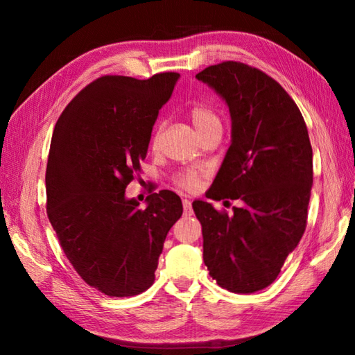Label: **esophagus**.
<instances>
[{"label": "esophagus", "mask_w": 355, "mask_h": 355, "mask_svg": "<svg viewBox=\"0 0 355 355\" xmlns=\"http://www.w3.org/2000/svg\"><path fill=\"white\" fill-rule=\"evenodd\" d=\"M183 211H184V216H191V214H192V205H191V200H188V199H183Z\"/></svg>", "instance_id": "1"}]
</instances>
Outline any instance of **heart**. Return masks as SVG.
I'll return each instance as SVG.
<instances>
[{
	"label": "heart",
	"instance_id": "b5f03b06",
	"mask_svg": "<svg viewBox=\"0 0 355 355\" xmlns=\"http://www.w3.org/2000/svg\"><path fill=\"white\" fill-rule=\"evenodd\" d=\"M188 117L199 135L205 133L207 130H211V128H222L219 116L216 114V111H213L211 107L207 105L191 106L188 111ZM159 139H161V128H156L153 131L152 137H150V147L155 150L158 147ZM175 183L178 188H182L184 191H196L200 186V173L196 169H188L182 173H178L175 177Z\"/></svg>",
	"mask_w": 355,
	"mask_h": 355
}]
</instances>
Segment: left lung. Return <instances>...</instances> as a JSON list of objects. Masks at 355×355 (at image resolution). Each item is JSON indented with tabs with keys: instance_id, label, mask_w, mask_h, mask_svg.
I'll list each match as a JSON object with an SVG mask.
<instances>
[{
	"instance_id": "8db88e82",
	"label": "left lung",
	"mask_w": 355,
	"mask_h": 355,
	"mask_svg": "<svg viewBox=\"0 0 355 355\" xmlns=\"http://www.w3.org/2000/svg\"><path fill=\"white\" fill-rule=\"evenodd\" d=\"M196 78L225 100L232 144L208 199L241 200L233 213L192 203L202 224L203 261L218 285L255 293L277 279L307 227L313 152L297 105L248 64L209 65Z\"/></svg>"
}]
</instances>
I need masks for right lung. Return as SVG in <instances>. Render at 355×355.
I'll return each instance as SVG.
<instances>
[{"mask_svg":"<svg viewBox=\"0 0 355 355\" xmlns=\"http://www.w3.org/2000/svg\"><path fill=\"white\" fill-rule=\"evenodd\" d=\"M178 78L101 76L70 101L53 131L48 219L75 271L106 296H136L153 285L164 239L183 213L167 189L150 194L146 208L125 197Z\"/></svg>","mask_w":355,"mask_h":355,"instance_id":"right-lung-1","label":"right lung"}]
</instances>
